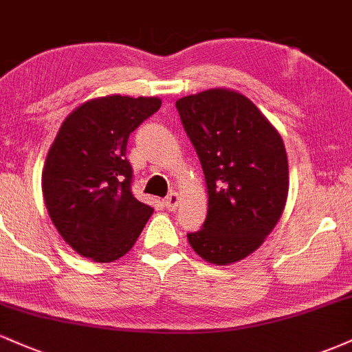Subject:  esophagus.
Masks as SVG:
<instances>
[{"instance_id":"34e87169","label":"esophagus","mask_w":352,"mask_h":352,"mask_svg":"<svg viewBox=\"0 0 352 352\" xmlns=\"http://www.w3.org/2000/svg\"><path fill=\"white\" fill-rule=\"evenodd\" d=\"M179 204H180V197H179V193H175V192L165 197V200H164V205L167 207L168 212H175L177 207H179Z\"/></svg>"}]
</instances>
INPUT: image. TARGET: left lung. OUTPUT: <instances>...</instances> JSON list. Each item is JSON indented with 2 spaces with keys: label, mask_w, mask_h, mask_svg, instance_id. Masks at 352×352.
<instances>
[{
  "label": "left lung",
  "mask_w": 352,
  "mask_h": 352,
  "mask_svg": "<svg viewBox=\"0 0 352 352\" xmlns=\"http://www.w3.org/2000/svg\"><path fill=\"white\" fill-rule=\"evenodd\" d=\"M204 168L207 220L188 243L212 265L236 263L263 245L288 199L280 132L246 96L208 89L175 102Z\"/></svg>",
  "instance_id": "left-lung-1"
}]
</instances>
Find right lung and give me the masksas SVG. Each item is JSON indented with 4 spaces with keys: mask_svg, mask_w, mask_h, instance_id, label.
I'll return each mask as SVG.
<instances>
[{
    "mask_svg": "<svg viewBox=\"0 0 352 352\" xmlns=\"http://www.w3.org/2000/svg\"><path fill=\"white\" fill-rule=\"evenodd\" d=\"M162 106L159 98L106 96L64 119L43 167V197L63 240L98 263L122 258L153 213L132 195L127 140Z\"/></svg>",
    "mask_w": 352,
    "mask_h": 352,
    "instance_id": "add662e5",
    "label": "right lung"
}]
</instances>
